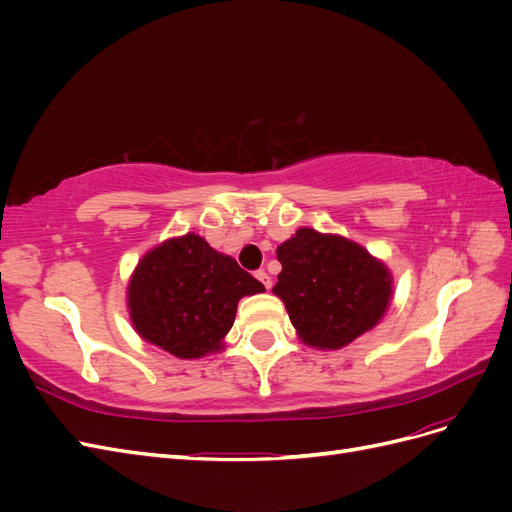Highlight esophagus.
Returning <instances> with one entry per match:
<instances>
[{"mask_svg":"<svg viewBox=\"0 0 512 512\" xmlns=\"http://www.w3.org/2000/svg\"><path fill=\"white\" fill-rule=\"evenodd\" d=\"M256 277H258V282H260L262 286H265L267 290L271 288V284H273V282H271V277H269V273H267L265 269H260V271H256Z\"/></svg>","mask_w":512,"mask_h":512,"instance_id":"obj_1","label":"esophagus"}]
</instances>
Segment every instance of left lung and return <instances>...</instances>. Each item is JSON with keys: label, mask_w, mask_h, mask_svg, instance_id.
Wrapping results in <instances>:
<instances>
[{"label": "left lung", "mask_w": 512, "mask_h": 512, "mask_svg": "<svg viewBox=\"0 0 512 512\" xmlns=\"http://www.w3.org/2000/svg\"><path fill=\"white\" fill-rule=\"evenodd\" d=\"M282 273L273 292L292 327L316 348H342L363 335L389 307L391 273L344 237L299 228L277 247Z\"/></svg>", "instance_id": "obj_1"}]
</instances>
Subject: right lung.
<instances>
[{"instance_id":"right-lung-1","label":"right lung","mask_w":512,"mask_h":512,"mask_svg":"<svg viewBox=\"0 0 512 512\" xmlns=\"http://www.w3.org/2000/svg\"><path fill=\"white\" fill-rule=\"evenodd\" d=\"M262 290L235 258L190 232L138 262L128 286L130 318L149 344L179 359H198L222 348L239 299Z\"/></svg>"}]
</instances>
